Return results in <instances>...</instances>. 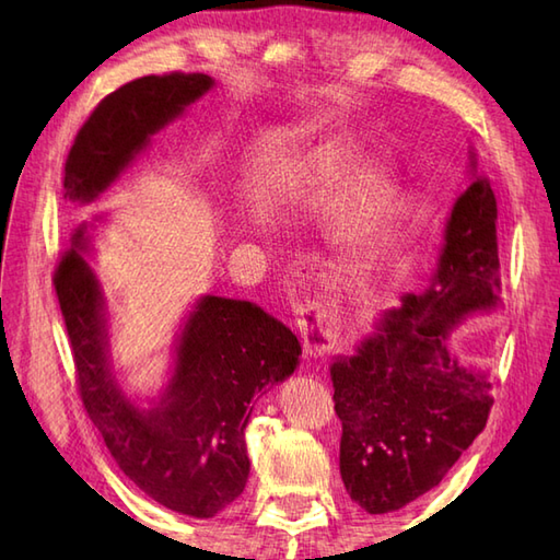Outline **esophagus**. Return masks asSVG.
Segmentation results:
<instances>
[{
	"label": "esophagus",
	"mask_w": 560,
	"mask_h": 560,
	"mask_svg": "<svg viewBox=\"0 0 560 560\" xmlns=\"http://www.w3.org/2000/svg\"><path fill=\"white\" fill-rule=\"evenodd\" d=\"M295 325L301 329L305 353L311 355H323L337 347V329L329 325L325 311L319 305H301L293 311Z\"/></svg>",
	"instance_id": "esophagus-1"
}]
</instances>
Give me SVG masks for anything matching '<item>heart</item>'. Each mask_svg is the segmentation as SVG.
Segmentation results:
<instances>
[{
	"mask_svg": "<svg viewBox=\"0 0 560 560\" xmlns=\"http://www.w3.org/2000/svg\"><path fill=\"white\" fill-rule=\"evenodd\" d=\"M389 185L380 173H365L353 185L331 221V245L341 261H361L383 233L389 213Z\"/></svg>",
	"mask_w": 560,
	"mask_h": 560,
	"instance_id": "b5f03b06",
	"label": "heart"
}]
</instances>
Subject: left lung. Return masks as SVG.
<instances>
[{
	"mask_svg": "<svg viewBox=\"0 0 560 560\" xmlns=\"http://www.w3.org/2000/svg\"><path fill=\"white\" fill-rule=\"evenodd\" d=\"M495 219L491 183L474 173L452 207L431 289L404 295L359 351L331 363L341 479L365 513L431 491L489 421L491 383L459 365L447 337L501 303Z\"/></svg>",
	"mask_w": 560,
	"mask_h": 560,
	"instance_id": "left-lung-1",
	"label": "left lung"
}]
</instances>
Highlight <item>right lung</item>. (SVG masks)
Wrapping results in <instances>:
<instances>
[{
	"instance_id": "obj_1",
	"label": "right lung",
	"mask_w": 560,
	"mask_h": 560,
	"mask_svg": "<svg viewBox=\"0 0 560 560\" xmlns=\"http://www.w3.org/2000/svg\"><path fill=\"white\" fill-rule=\"evenodd\" d=\"M213 86L207 74L141 77L105 96L65 163V197L96 199L149 137ZM79 229L55 269V291L74 355L79 397L117 467L153 501L192 517H213L243 493L249 459L245 425L253 397L299 365L293 331L247 301L205 295L177 339L173 377L139 409L110 368L108 315L101 283L81 253Z\"/></svg>"
}]
</instances>
